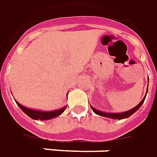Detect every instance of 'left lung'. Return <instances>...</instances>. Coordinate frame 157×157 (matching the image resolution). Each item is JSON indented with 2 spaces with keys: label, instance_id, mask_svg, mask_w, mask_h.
<instances>
[{
  "label": "left lung",
  "instance_id": "obj_1",
  "mask_svg": "<svg viewBox=\"0 0 157 157\" xmlns=\"http://www.w3.org/2000/svg\"><path fill=\"white\" fill-rule=\"evenodd\" d=\"M148 91V90H147ZM146 96V95H145ZM145 96H144L143 100L141 101L140 103H139V105H137L134 108H133L132 110H129V111H128V112H123V113H108V112H101V111H98V110H96V109H94L93 106H91V109L93 110V112L95 113V114H97L99 116H102V117H109V118H112V119H123V118H127V117H130L133 113L137 111L138 109L140 107L142 104L144 103V99H145Z\"/></svg>",
  "mask_w": 157,
  "mask_h": 157
}]
</instances>
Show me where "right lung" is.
<instances>
[{"mask_svg": "<svg viewBox=\"0 0 157 157\" xmlns=\"http://www.w3.org/2000/svg\"><path fill=\"white\" fill-rule=\"evenodd\" d=\"M16 103L17 104V105L19 106L20 108L23 110V112L24 113H26L28 116L30 117L32 119L34 120H47L51 119V118H53V117H56L59 116L63 113L66 107H63V108L59 109L57 111H52V112H40V111H36V110H31V109H29L23 105H20L18 102Z\"/></svg>", "mask_w": 157, "mask_h": 157, "instance_id": "right-lung-1", "label": "right lung"}]
</instances>
